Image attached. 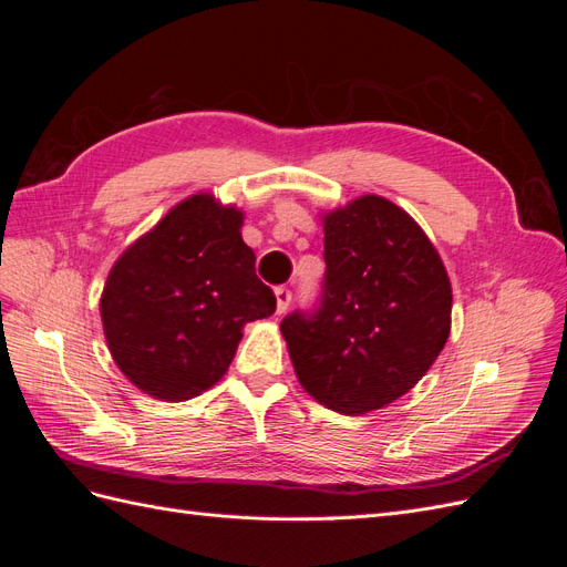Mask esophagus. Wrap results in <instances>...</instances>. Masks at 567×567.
<instances>
[{"label": "esophagus", "instance_id": "1", "mask_svg": "<svg viewBox=\"0 0 567 567\" xmlns=\"http://www.w3.org/2000/svg\"><path fill=\"white\" fill-rule=\"evenodd\" d=\"M274 296H277V315H284L288 310L290 300H293V293H290V288L279 286V288H274Z\"/></svg>", "mask_w": 567, "mask_h": 567}]
</instances>
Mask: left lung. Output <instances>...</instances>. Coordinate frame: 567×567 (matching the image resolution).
Listing matches in <instances>:
<instances>
[{
  "label": "left lung",
  "mask_w": 567,
  "mask_h": 567,
  "mask_svg": "<svg viewBox=\"0 0 567 567\" xmlns=\"http://www.w3.org/2000/svg\"><path fill=\"white\" fill-rule=\"evenodd\" d=\"M326 274L310 310L284 317L298 381L359 416L414 388L450 338L452 286L421 227L381 196L323 219Z\"/></svg>",
  "instance_id": "8db88e82"
}]
</instances>
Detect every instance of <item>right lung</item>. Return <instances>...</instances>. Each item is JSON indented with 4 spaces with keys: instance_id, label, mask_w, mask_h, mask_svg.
Instances as JSON below:
<instances>
[{
    "instance_id": "1",
    "label": "right lung",
    "mask_w": 567,
    "mask_h": 567,
    "mask_svg": "<svg viewBox=\"0 0 567 567\" xmlns=\"http://www.w3.org/2000/svg\"><path fill=\"white\" fill-rule=\"evenodd\" d=\"M244 215L198 194L123 252L101 321L127 379L163 402L192 400L229 369L244 323L277 310L241 238Z\"/></svg>"
}]
</instances>
